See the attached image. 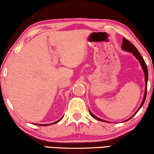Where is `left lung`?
<instances>
[{"label": "left lung", "instance_id": "1", "mask_svg": "<svg viewBox=\"0 0 154 154\" xmlns=\"http://www.w3.org/2000/svg\"><path fill=\"white\" fill-rule=\"evenodd\" d=\"M121 48H122V49L124 50H125V51H128V52H132V53L133 54V55H134V57H135L138 60L139 62H140V64H141V66H142V69H143V71H144V73L145 84H146V89H145L144 96V98H143V100H142V104H141L140 106V108H139V109H137V111L136 112L134 113L133 116H132V117H130L129 119H128V120H127V121H128V120L131 119L135 115L136 113L138 112V111L140 110V109H141V107H142V106H143V104H144V102H145V100H146V90H147V87H146V86H147V81H148V69H147L146 64V63H145V62H144V59H143L142 57L141 56L140 53V52H139V51L137 50V48H136L135 46H134L132 43H130V42L129 41H128V40H127L126 38H123V44H122ZM89 112H90V114L94 118V119H97V120H99V121H102V122H107V123H108V121H104V120L100 119H99V118L96 117L95 116L92 114L91 111H90V109H89Z\"/></svg>", "mask_w": 154, "mask_h": 154}]
</instances>
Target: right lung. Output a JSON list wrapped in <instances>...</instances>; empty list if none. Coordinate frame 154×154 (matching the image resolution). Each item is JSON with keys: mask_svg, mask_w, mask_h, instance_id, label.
Instances as JSON below:
<instances>
[{"mask_svg": "<svg viewBox=\"0 0 154 154\" xmlns=\"http://www.w3.org/2000/svg\"><path fill=\"white\" fill-rule=\"evenodd\" d=\"M62 118L63 117H62V118H61V119H60V120H58V121H56V122H54V123H50V124H45V125H43V124H35V125H43V126H47V125H52V124H54V123H58V122L59 121H61V120H62Z\"/></svg>", "mask_w": 154, "mask_h": 154, "instance_id": "add662e5", "label": "right lung"}]
</instances>
